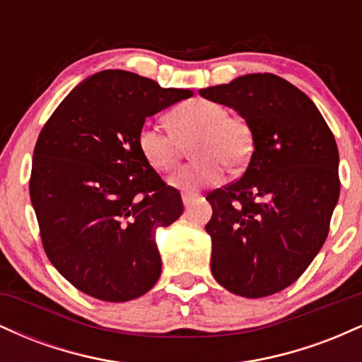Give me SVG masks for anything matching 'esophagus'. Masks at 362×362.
I'll return each instance as SVG.
<instances>
[{"label":"esophagus","instance_id":"esophagus-1","mask_svg":"<svg viewBox=\"0 0 362 362\" xmlns=\"http://www.w3.org/2000/svg\"><path fill=\"white\" fill-rule=\"evenodd\" d=\"M194 201H197V195H194V194H182V202H184L185 207L192 206Z\"/></svg>","mask_w":362,"mask_h":362}]
</instances>
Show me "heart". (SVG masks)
Returning <instances> with one entry per match:
<instances>
[{
	"mask_svg": "<svg viewBox=\"0 0 362 362\" xmlns=\"http://www.w3.org/2000/svg\"><path fill=\"white\" fill-rule=\"evenodd\" d=\"M173 132L144 124L138 146L144 160L158 172H168L180 161L185 146L197 158L170 175L168 184L178 190L195 192L201 187L223 182L228 165L242 168L250 160L253 138L243 119L230 115L226 107L211 100H190L170 112Z\"/></svg>",
	"mask_w": 362,
	"mask_h": 362,
	"instance_id": "obj_1",
	"label": "heart"
}]
</instances>
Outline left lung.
Listing matches in <instances>:
<instances>
[{"mask_svg": "<svg viewBox=\"0 0 362 362\" xmlns=\"http://www.w3.org/2000/svg\"><path fill=\"white\" fill-rule=\"evenodd\" d=\"M199 93L238 112L253 138L240 180L206 197L211 271L230 293L271 296L325 243L340 194L337 143L308 95L276 74H245Z\"/></svg>", "mask_w": 362, "mask_h": 362, "instance_id": "1", "label": "left lung"}]
</instances>
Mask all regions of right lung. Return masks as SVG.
<instances>
[{
  "label": "right lung",
  "mask_w": 362,
  "mask_h": 362,
  "mask_svg": "<svg viewBox=\"0 0 362 362\" xmlns=\"http://www.w3.org/2000/svg\"><path fill=\"white\" fill-rule=\"evenodd\" d=\"M192 95L105 69L74 86L40 131L30 201L49 260L81 293L122 303L156 284V230L184 204L141 155L138 134L148 117Z\"/></svg>",
  "instance_id": "1"
}]
</instances>
